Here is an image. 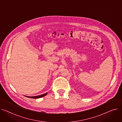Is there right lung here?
Segmentation results:
<instances>
[{
	"instance_id": "right-lung-1",
	"label": "right lung",
	"mask_w": 122,
	"mask_h": 122,
	"mask_svg": "<svg viewBox=\"0 0 122 122\" xmlns=\"http://www.w3.org/2000/svg\"><path fill=\"white\" fill-rule=\"evenodd\" d=\"M47 94V92L45 93V94H44L43 95H39V96H34V97H28V96H25L27 97H29V98H41L42 97H43L45 96H46Z\"/></svg>"
}]
</instances>
